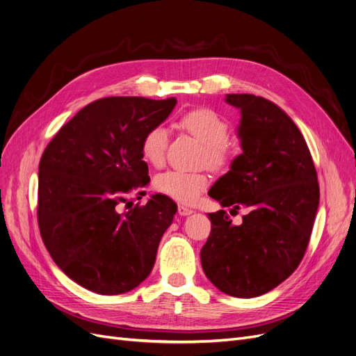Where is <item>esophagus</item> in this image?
<instances>
[{
    "instance_id": "esophagus-1",
    "label": "esophagus",
    "mask_w": 356,
    "mask_h": 356,
    "mask_svg": "<svg viewBox=\"0 0 356 356\" xmlns=\"http://www.w3.org/2000/svg\"><path fill=\"white\" fill-rule=\"evenodd\" d=\"M177 211H179V215H181V216H186V215H191V213H193V212H195L193 209H191V208H188V207H183V204H179V208H177Z\"/></svg>"
}]
</instances>
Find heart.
I'll return each mask as SVG.
<instances>
[{
  "label": "heart",
  "mask_w": 356,
  "mask_h": 356,
  "mask_svg": "<svg viewBox=\"0 0 356 356\" xmlns=\"http://www.w3.org/2000/svg\"><path fill=\"white\" fill-rule=\"evenodd\" d=\"M180 127L203 144L202 161L213 170H223L234 160L232 148L228 144L231 127L227 120L212 108H195L180 118ZM168 136L163 127L149 128L140 145L141 157L153 167H161L165 159ZM209 183L202 172L168 170L156 177V189L181 203L195 202Z\"/></svg>",
  "instance_id": "heart-1"
}]
</instances>
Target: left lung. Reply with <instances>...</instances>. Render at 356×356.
Segmentation results:
<instances>
[{
	"label": "left lung",
	"mask_w": 356,
	"mask_h": 356,
	"mask_svg": "<svg viewBox=\"0 0 356 356\" xmlns=\"http://www.w3.org/2000/svg\"><path fill=\"white\" fill-rule=\"evenodd\" d=\"M227 102L241 109L244 153L209 191L223 208L245 207L241 225L227 212L209 213L212 229L200 250L211 283L234 297L251 298L277 287L300 264L307 250L319 181L300 129L271 101L232 93Z\"/></svg>",
	"instance_id": "1"
}]
</instances>
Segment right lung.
Returning <instances> with one entry per match:
<instances>
[{
    "label": "right lung",
    "mask_w": 356,
    "mask_h": 356,
    "mask_svg": "<svg viewBox=\"0 0 356 356\" xmlns=\"http://www.w3.org/2000/svg\"><path fill=\"white\" fill-rule=\"evenodd\" d=\"M177 101L109 97L82 108L47 144L39 164L37 222L58 267L98 294L136 289L152 273L177 204L154 195L145 207L148 165L140 145ZM126 203V211L120 204Z\"/></svg>",
    "instance_id": "add662e5"
}]
</instances>
